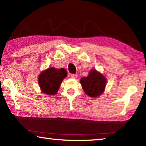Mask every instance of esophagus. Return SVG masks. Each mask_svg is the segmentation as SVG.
<instances>
[{"instance_id": "1", "label": "esophagus", "mask_w": 146, "mask_h": 146, "mask_svg": "<svg viewBox=\"0 0 146 146\" xmlns=\"http://www.w3.org/2000/svg\"><path fill=\"white\" fill-rule=\"evenodd\" d=\"M76 76H77V75H76V74H71V77L73 78H76Z\"/></svg>"}]
</instances>
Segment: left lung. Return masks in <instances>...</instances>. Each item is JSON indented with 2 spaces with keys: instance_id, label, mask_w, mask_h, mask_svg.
Returning a JSON list of instances; mask_svg holds the SVG:
<instances>
[{
  "instance_id": "1",
  "label": "left lung",
  "mask_w": 146,
  "mask_h": 146,
  "mask_svg": "<svg viewBox=\"0 0 146 146\" xmlns=\"http://www.w3.org/2000/svg\"><path fill=\"white\" fill-rule=\"evenodd\" d=\"M84 91L90 97H97L104 91L106 79L102 74L95 70H91L86 77L80 79Z\"/></svg>"
}]
</instances>
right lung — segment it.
<instances>
[{
    "label": "right lung",
    "mask_w": 146,
    "mask_h": 146,
    "mask_svg": "<svg viewBox=\"0 0 146 146\" xmlns=\"http://www.w3.org/2000/svg\"><path fill=\"white\" fill-rule=\"evenodd\" d=\"M67 75V71L64 68H50L42 71L38 77V84L41 90L47 95H55L62 81Z\"/></svg>",
    "instance_id": "add662e5"
}]
</instances>
